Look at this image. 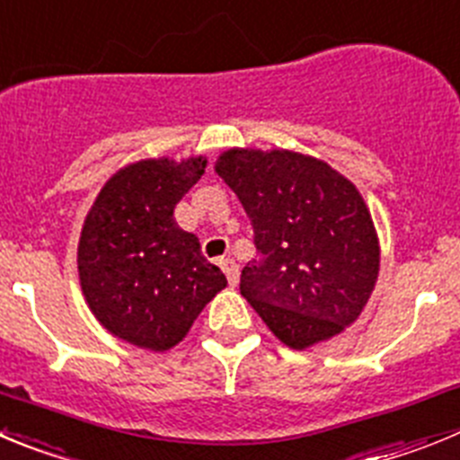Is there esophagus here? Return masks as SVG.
<instances>
[{"label":"esophagus","mask_w":460,"mask_h":460,"mask_svg":"<svg viewBox=\"0 0 460 460\" xmlns=\"http://www.w3.org/2000/svg\"><path fill=\"white\" fill-rule=\"evenodd\" d=\"M220 268H222V272L226 275V279H229L231 287H235V284H238V277H240V270H238V266H235V261L234 259H220Z\"/></svg>","instance_id":"1"}]
</instances>
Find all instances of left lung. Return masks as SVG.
<instances>
[{
    "label": "left lung",
    "instance_id": "obj_1",
    "mask_svg": "<svg viewBox=\"0 0 460 460\" xmlns=\"http://www.w3.org/2000/svg\"><path fill=\"white\" fill-rule=\"evenodd\" d=\"M215 172L254 229L259 259L243 268V297L296 350L343 332L362 314L380 268L378 235L358 188L328 163L284 148H229Z\"/></svg>",
    "mask_w": 460,
    "mask_h": 460
}]
</instances>
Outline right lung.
<instances>
[{"instance_id":"1","label":"right lung","mask_w":460,"mask_h":460,"mask_svg":"<svg viewBox=\"0 0 460 460\" xmlns=\"http://www.w3.org/2000/svg\"><path fill=\"white\" fill-rule=\"evenodd\" d=\"M206 158L139 160L119 169L82 226V293L102 328L163 353L181 341L226 277L181 229L173 208L201 179Z\"/></svg>"}]
</instances>
